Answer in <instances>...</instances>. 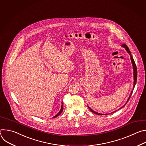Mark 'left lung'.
I'll return each mask as SVG.
<instances>
[{"label":"left lung","mask_w":146,"mask_h":146,"mask_svg":"<svg viewBox=\"0 0 146 146\" xmlns=\"http://www.w3.org/2000/svg\"><path fill=\"white\" fill-rule=\"evenodd\" d=\"M122 47H123V48H124L126 50V51H127V52L129 54V55H130V58H131V62H132V66H133V79H134V81H133V89H132V91H131V94H130V95H129V98H128V100H127V102H126V103H125V105L127 103V102H128V100H129V99H130V98H131V95H132V92H133V89H134V88H135V85H136V81H137V68H136V64H135V61H134V59H133V57H132V56L131 55V51H130V50H129V48L127 47V45H125V44H122ZM125 105H124L123 106H122L121 108H120L119 109H122V108H123L124 106H125ZM88 108H89V109L92 112V113H95V114H98V115H103V114H101V113H97V112H96V111H95L94 110H93L92 109H91L88 106ZM117 111V110H116ZM114 111V112H112L111 113H114L115 111ZM106 115H108V114H105Z\"/></svg>","instance_id":"obj_1"}]
</instances>
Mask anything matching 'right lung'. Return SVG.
I'll return each mask as SVG.
<instances>
[{
    "instance_id": "add662e5",
    "label": "right lung",
    "mask_w": 146,
    "mask_h": 146,
    "mask_svg": "<svg viewBox=\"0 0 146 146\" xmlns=\"http://www.w3.org/2000/svg\"><path fill=\"white\" fill-rule=\"evenodd\" d=\"M62 104H63V103H62V106H61V109H60V111H59V113H58L56 115H55L53 118H55L56 117H58V115H59L62 113V111H63V110H64V106H63V105H62Z\"/></svg>"
}]
</instances>
